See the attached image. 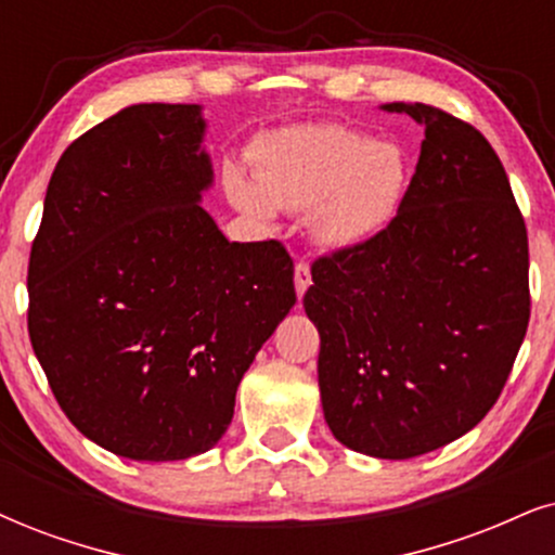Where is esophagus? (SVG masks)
I'll list each match as a JSON object with an SVG mask.
<instances>
[{
	"instance_id": "34e87169",
	"label": "esophagus",
	"mask_w": 555,
	"mask_h": 555,
	"mask_svg": "<svg viewBox=\"0 0 555 555\" xmlns=\"http://www.w3.org/2000/svg\"><path fill=\"white\" fill-rule=\"evenodd\" d=\"M310 284H312L310 263L299 261L297 266H294V289H297V297H299V299L305 297V292L310 289Z\"/></svg>"
}]
</instances>
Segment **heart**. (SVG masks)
I'll use <instances>...</instances> for the list:
<instances>
[{
  "mask_svg": "<svg viewBox=\"0 0 555 555\" xmlns=\"http://www.w3.org/2000/svg\"><path fill=\"white\" fill-rule=\"evenodd\" d=\"M254 177L228 164L222 186L250 220L271 222L276 209L307 212L314 243L356 250L397 220L410 186V160L395 140L343 125H294L266 132L250 151Z\"/></svg>",
  "mask_w": 555,
  "mask_h": 555,
  "instance_id": "b5f03b06",
  "label": "heart"
}]
</instances>
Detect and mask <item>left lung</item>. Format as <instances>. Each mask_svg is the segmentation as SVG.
Listing matches in <instances>:
<instances>
[{"mask_svg":"<svg viewBox=\"0 0 555 555\" xmlns=\"http://www.w3.org/2000/svg\"><path fill=\"white\" fill-rule=\"evenodd\" d=\"M425 125L397 220L312 263L325 423L374 459L453 443L502 395L530 320L528 230L489 140L430 104H384Z\"/></svg>","mask_w":555,"mask_h":555,"instance_id":"1","label":"left lung"}]
</instances>
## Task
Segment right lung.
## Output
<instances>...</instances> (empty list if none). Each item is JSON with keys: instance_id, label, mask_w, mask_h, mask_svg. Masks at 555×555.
Wrapping results in <instances>:
<instances>
[{"instance_id": "obj_1", "label": "right lung", "mask_w": 555, "mask_h": 555, "mask_svg": "<svg viewBox=\"0 0 555 555\" xmlns=\"http://www.w3.org/2000/svg\"><path fill=\"white\" fill-rule=\"evenodd\" d=\"M199 104H132L74 140L27 269V330L76 430L184 461L228 430L237 384L297 301L279 241L230 243Z\"/></svg>"}]
</instances>
